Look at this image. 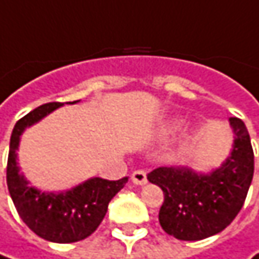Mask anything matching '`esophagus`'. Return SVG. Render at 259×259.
Masks as SVG:
<instances>
[{
    "label": "esophagus",
    "instance_id": "1",
    "mask_svg": "<svg viewBox=\"0 0 259 259\" xmlns=\"http://www.w3.org/2000/svg\"><path fill=\"white\" fill-rule=\"evenodd\" d=\"M132 182H133L135 185L144 186V185L148 183V180H146V173L142 171V170H136V171H133V173H132Z\"/></svg>",
    "mask_w": 259,
    "mask_h": 259
}]
</instances>
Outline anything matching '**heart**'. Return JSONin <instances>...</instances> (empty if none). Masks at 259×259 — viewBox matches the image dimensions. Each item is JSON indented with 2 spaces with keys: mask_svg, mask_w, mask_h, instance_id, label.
I'll return each instance as SVG.
<instances>
[{
  "mask_svg": "<svg viewBox=\"0 0 259 259\" xmlns=\"http://www.w3.org/2000/svg\"><path fill=\"white\" fill-rule=\"evenodd\" d=\"M180 124H182V121H180V120H177V121H175V123L171 124V129H177V127H180Z\"/></svg>",
  "mask_w": 259,
  "mask_h": 259,
  "instance_id": "b5f03b06",
  "label": "heart"
}]
</instances>
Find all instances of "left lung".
Returning a JSON list of instances; mask_svg holds the SVG:
<instances>
[{"instance_id": "8db88e82", "label": "left lung", "mask_w": 259, "mask_h": 259, "mask_svg": "<svg viewBox=\"0 0 259 259\" xmlns=\"http://www.w3.org/2000/svg\"><path fill=\"white\" fill-rule=\"evenodd\" d=\"M235 141L227 160L209 173L190 167H158L148 180L164 192L158 220L180 240H201L223 232L243 206L253 176L251 138L240 118L230 117Z\"/></svg>"}]
</instances>
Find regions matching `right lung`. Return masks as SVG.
<instances>
[{"label": "right lung", "instance_id": "1", "mask_svg": "<svg viewBox=\"0 0 259 259\" xmlns=\"http://www.w3.org/2000/svg\"><path fill=\"white\" fill-rule=\"evenodd\" d=\"M76 102L79 101L69 104ZM63 105L61 102L44 104L16 123L10 139L7 186L20 219L33 233L55 243H73L98 229L110 201L124 188L129 177L120 180L92 177L64 192H44L29 185L17 162L20 136L26 127L33 126Z\"/></svg>", "mask_w": 259, "mask_h": 259}]
</instances>
